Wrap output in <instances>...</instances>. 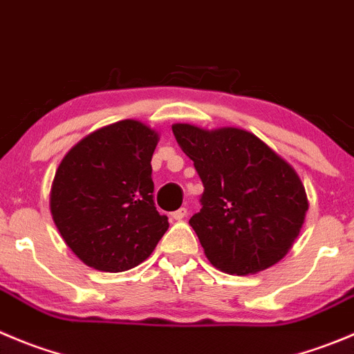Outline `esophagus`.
<instances>
[{
	"instance_id": "obj_1",
	"label": "esophagus",
	"mask_w": 354,
	"mask_h": 354,
	"mask_svg": "<svg viewBox=\"0 0 354 354\" xmlns=\"http://www.w3.org/2000/svg\"><path fill=\"white\" fill-rule=\"evenodd\" d=\"M186 215H187V210H186V208H179V210L171 212L170 217L174 218V221H183V218L186 217Z\"/></svg>"
}]
</instances>
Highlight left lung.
Returning <instances> with one entry per match:
<instances>
[{"mask_svg":"<svg viewBox=\"0 0 354 354\" xmlns=\"http://www.w3.org/2000/svg\"><path fill=\"white\" fill-rule=\"evenodd\" d=\"M171 132L205 187L189 224L208 261L230 274H250L283 259L308 210L294 168L247 130L177 123Z\"/></svg>","mask_w":354,"mask_h":354,"instance_id":"obj_1","label":"left lung"}]
</instances>
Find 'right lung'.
<instances>
[{"label":"right lung","mask_w":354,"mask_h":354,"mask_svg":"<svg viewBox=\"0 0 354 354\" xmlns=\"http://www.w3.org/2000/svg\"><path fill=\"white\" fill-rule=\"evenodd\" d=\"M158 133L136 120L104 127L64 156L50 210L67 247L106 272L146 261L168 230L154 207L151 158Z\"/></svg>","instance_id":"right-lung-1"}]
</instances>
